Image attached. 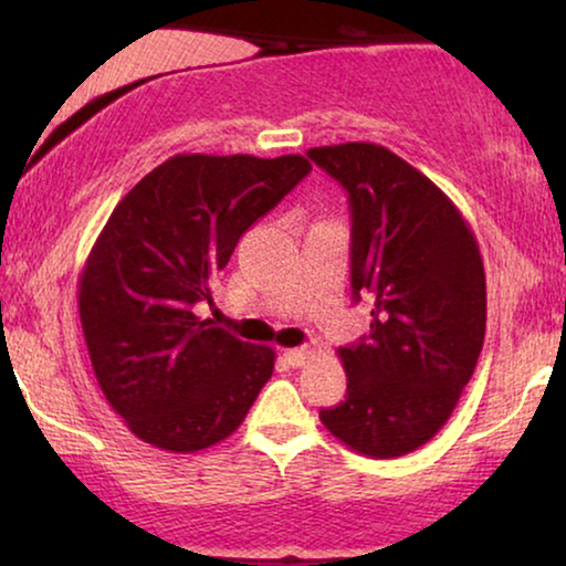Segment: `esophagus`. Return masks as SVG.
I'll return each instance as SVG.
<instances>
[{"instance_id": "esophagus-1", "label": "esophagus", "mask_w": 566, "mask_h": 566, "mask_svg": "<svg viewBox=\"0 0 566 566\" xmlns=\"http://www.w3.org/2000/svg\"><path fill=\"white\" fill-rule=\"evenodd\" d=\"M308 355H312V353H308L306 347H293V350H285L283 353V358H285V363H289V366L298 368V366H306Z\"/></svg>"}]
</instances>
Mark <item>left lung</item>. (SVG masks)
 <instances>
[{
    "label": "left lung",
    "instance_id": "8db88e82",
    "mask_svg": "<svg viewBox=\"0 0 566 566\" xmlns=\"http://www.w3.org/2000/svg\"><path fill=\"white\" fill-rule=\"evenodd\" d=\"M350 200L353 301L370 332L339 347L347 394L319 420L339 443L394 459L436 438L474 374L486 327L479 244L453 200L378 144L308 149Z\"/></svg>",
    "mask_w": 566,
    "mask_h": 566
}]
</instances>
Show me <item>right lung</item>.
I'll use <instances>...</instances> for the list:
<instances>
[{
    "label": "right lung",
    "mask_w": 566,
    "mask_h": 566,
    "mask_svg": "<svg viewBox=\"0 0 566 566\" xmlns=\"http://www.w3.org/2000/svg\"><path fill=\"white\" fill-rule=\"evenodd\" d=\"M312 172L301 154H175L115 206L80 275V319L107 405L144 443L196 453L229 438L275 350L200 319L247 229Z\"/></svg>",
    "instance_id": "1"
}]
</instances>
